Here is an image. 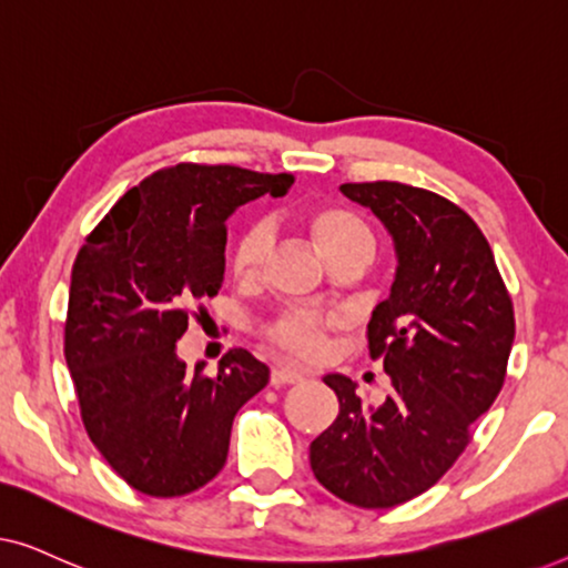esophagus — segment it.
<instances>
[{
    "label": "esophagus",
    "instance_id": "esophagus-1",
    "mask_svg": "<svg viewBox=\"0 0 568 568\" xmlns=\"http://www.w3.org/2000/svg\"><path fill=\"white\" fill-rule=\"evenodd\" d=\"M271 385L278 387V385H294V383H302L305 379V375L297 369H290V367H274L271 369Z\"/></svg>",
    "mask_w": 568,
    "mask_h": 568
}]
</instances>
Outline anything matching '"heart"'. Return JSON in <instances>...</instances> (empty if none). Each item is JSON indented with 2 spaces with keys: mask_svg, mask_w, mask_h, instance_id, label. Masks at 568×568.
<instances>
[{
  "mask_svg": "<svg viewBox=\"0 0 568 568\" xmlns=\"http://www.w3.org/2000/svg\"><path fill=\"white\" fill-rule=\"evenodd\" d=\"M307 230L315 245L328 258V263L346 258V255H369L375 253V235L369 224L344 206H323L307 214ZM271 247V230L266 222L253 220L240 227L230 245V271L237 284L251 286L261 278L263 261ZM341 328V317L321 310H284L274 321L263 325V336L274 344L278 352L294 356V359H315L325 352L333 331Z\"/></svg>",
  "mask_w": 568,
  "mask_h": 568,
  "instance_id": "b5f03b06",
  "label": "heart"
}]
</instances>
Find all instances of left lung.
<instances>
[{"label":"left lung","mask_w":568,"mask_h":568,"mask_svg":"<svg viewBox=\"0 0 568 568\" xmlns=\"http://www.w3.org/2000/svg\"><path fill=\"white\" fill-rule=\"evenodd\" d=\"M393 235L398 271L367 325L369 356L390 375L383 403H364L344 375L323 383L338 416L310 445L315 478L362 509H387L432 488L499 395L515 307L491 245L460 206L395 181L344 183Z\"/></svg>","instance_id":"left-lung-1"}]
</instances>
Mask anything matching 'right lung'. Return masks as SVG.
I'll return each mask as SVG.
<instances>
[{"label":"right lung","mask_w":568,"mask_h":568,"mask_svg":"<svg viewBox=\"0 0 568 568\" xmlns=\"http://www.w3.org/2000/svg\"><path fill=\"white\" fill-rule=\"evenodd\" d=\"M290 173L235 165L162 168L115 201L72 266L64 356L84 432L131 488L158 499L206 486L224 468L235 414L268 367L230 348L214 377L185 369L175 344L224 278L227 216L284 196Z\"/></svg>","instance_id":"right-lung-1"}]
</instances>
